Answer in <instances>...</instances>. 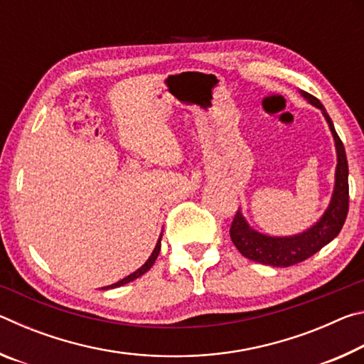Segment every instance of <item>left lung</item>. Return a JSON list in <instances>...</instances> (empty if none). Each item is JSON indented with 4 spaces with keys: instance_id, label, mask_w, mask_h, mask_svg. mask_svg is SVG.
<instances>
[{
    "instance_id": "left-lung-1",
    "label": "left lung",
    "mask_w": 364,
    "mask_h": 364,
    "mask_svg": "<svg viewBox=\"0 0 364 364\" xmlns=\"http://www.w3.org/2000/svg\"><path fill=\"white\" fill-rule=\"evenodd\" d=\"M300 93L313 106L321 109L324 119L331 128L332 136H334L336 141V184L329 207L326 208L324 215L319 218L318 223L313 225L310 230L289 237H273L252 230L239 210L234 215L230 228L232 244L236 245V249L245 258L278 268L292 267V264L304 262L311 255H315L318 250H321L326 244H329L341 232L348 213V164L347 156H345L343 143L338 138L334 123H332L331 117L326 112V109L319 102V100H316L310 93H306V91H300Z\"/></svg>"
}]
</instances>
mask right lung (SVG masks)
Listing matches in <instances>:
<instances>
[{
    "label": "right lung",
    "instance_id": "1",
    "mask_svg": "<svg viewBox=\"0 0 364 364\" xmlns=\"http://www.w3.org/2000/svg\"><path fill=\"white\" fill-rule=\"evenodd\" d=\"M160 239H162V236L159 237V241H157V244H156V249L152 250V254H151V257L147 258V262L143 264V267H141L139 269H136L134 271V273H132V274H128L127 278H123L122 281H119V282H115V284H112V286H107V287H104V289H114V287H120V286H123V284H127V282H130V281H133V279H136V278H139V276H143L146 271H149L151 269V267L154 263H156V258H157V255H159V252H160Z\"/></svg>",
    "mask_w": 364,
    "mask_h": 364
}]
</instances>
